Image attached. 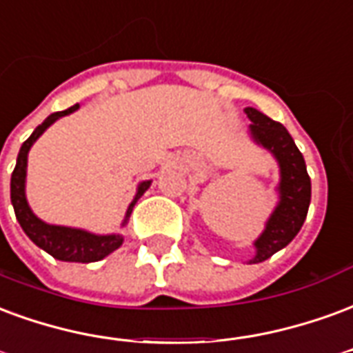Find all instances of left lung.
I'll return each mask as SVG.
<instances>
[{"label":"left lung","mask_w":353,"mask_h":353,"mask_svg":"<svg viewBox=\"0 0 353 353\" xmlns=\"http://www.w3.org/2000/svg\"><path fill=\"white\" fill-rule=\"evenodd\" d=\"M244 112L252 122V139L271 152L280 167V201L267 220L265 231L254 243L256 256L250 259V263H261L292 243L303 228L310 205V176L303 154L282 123L252 107H246Z\"/></svg>","instance_id":"1"}]
</instances>
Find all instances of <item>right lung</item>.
<instances>
[{
	"instance_id": "right-lung-1",
	"label": "right lung",
	"mask_w": 353,
	"mask_h": 353,
	"mask_svg": "<svg viewBox=\"0 0 353 353\" xmlns=\"http://www.w3.org/2000/svg\"><path fill=\"white\" fill-rule=\"evenodd\" d=\"M79 109V105L69 107L68 110H60V112H54L50 117L46 118L45 122L35 128L30 137L26 139L24 145L20 146L17 158V167L12 171L11 176V203L14 207V214L20 223V228L24 230V233L33 243L37 244L39 248L48 252L52 258L60 259V261H74V263H92V261H99L105 256H109L110 252H114L120 248L123 243L122 235H94L84 230H74V228H63V225H52V223H46L39 220L37 216L33 214L32 208L26 201V167H28V152L32 148V145L37 139L43 135V131L52 125L58 118L71 114L73 110ZM150 180L141 182L137 188V195L135 199L131 201L128 212H125V220L122 225L128 223L131 210L135 207V203L141 195L145 194L146 190L150 188Z\"/></svg>"
}]
</instances>
